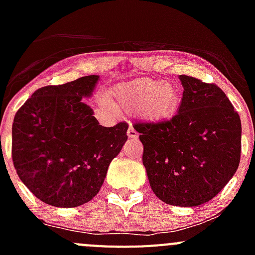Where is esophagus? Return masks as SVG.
I'll return each instance as SVG.
<instances>
[{"label": "esophagus", "mask_w": 255, "mask_h": 255, "mask_svg": "<svg viewBox=\"0 0 255 255\" xmlns=\"http://www.w3.org/2000/svg\"><path fill=\"white\" fill-rule=\"evenodd\" d=\"M127 135H128V138H130V139H135V138H138V133L135 132V129L133 128L132 125H129V127H128Z\"/></svg>", "instance_id": "1"}]
</instances>
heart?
<instances>
[{"mask_svg":"<svg viewBox=\"0 0 255 255\" xmlns=\"http://www.w3.org/2000/svg\"><path fill=\"white\" fill-rule=\"evenodd\" d=\"M116 106L127 112L139 111L149 121H165L179 106V90L173 82L137 79L117 85L112 91Z\"/></svg>","mask_w":255,"mask_h":255,"instance_id":"obj_1","label":"heart"}]
</instances>
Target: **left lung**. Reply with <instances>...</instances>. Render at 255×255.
Masks as SVG:
<instances>
[{
	"mask_svg": "<svg viewBox=\"0 0 255 255\" xmlns=\"http://www.w3.org/2000/svg\"><path fill=\"white\" fill-rule=\"evenodd\" d=\"M184 95L177 113L161 122H138L143 165L158 199L173 206L210 201L237 171L242 126L215 84L180 75Z\"/></svg>",
	"mask_w": 255,
	"mask_h": 255,
	"instance_id": "1",
	"label": "left lung"
}]
</instances>
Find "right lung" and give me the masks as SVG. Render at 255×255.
Instances as JSON below:
<instances>
[{
	"instance_id": "1",
	"label": "right lung",
	"mask_w": 255,
	"mask_h": 255,
	"mask_svg": "<svg viewBox=\"0 0 255 255\" xmlns=\"http://www.w3.org/2000/svg\"><path fill=\"white\" fill-rule=\"evenodd\" d=\"M99 79L89 75L38 89L14 116V169L32 194L50 206L78 207L94 199L127 140V123L102 127L82 102Z\"/></svg>"
}]
</instances>
